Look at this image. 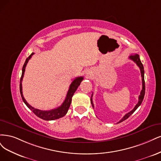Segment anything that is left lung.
<instances>
[{
	"instance_id": "obj_1",
	"label": "left lung",
	"mask_w": 161,
	"mask_h": 161,
	"mask_svg": "<svg viewBox=\"0 0 161 161\" xmlns=\"http://www.w3.org/2000/svg\"><path fill=\"white\" fill-rule=\"evenodd\" d=\"M129 59H130L131 60H132L134 62H135V63L136 64V65L139 67L140 69H141V77H142V90L141 92V94H140L139 97H138V102L137 103V104L135 106V107H134L133 108V110H131L130 112H129L128 113H127L126 114H125V116H124L121 120L119 121L118 123H120L123 121H124L125 120H126V119L130 116H131L132 114L135 112V110H136V109L141 106V104L142 102V100L144 99V94H145V82H144V67H143V65L141 63V59H140V58H139V55L138 54H134V55H131L129 56ZM93 95V94H92ZM92 97H91V103L92 105L93 106V108H94V103H93V101H92Z\"/></svg>"
}]
</instances>
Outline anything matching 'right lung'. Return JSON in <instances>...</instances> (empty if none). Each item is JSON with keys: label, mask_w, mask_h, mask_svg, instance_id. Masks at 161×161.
Listing matches in <instances>:
<instances>
[{"label": "right lung", "mask_w": 161, "mask_h": 161, "mask_svg": "<svg viewBox=\"0 0 161 161\" xmlns=\"http://www.w3.org/2000/svg\"><path fill=\"white\" fill-rule=\"evenodd\" d=\"M33 54H34V53H32L27 59H26V61L23 66L22 75H21V77H20V95H21L23 101L24 102L26 106H27L36 116H38L39 118H41V119H43V120H56V119H59L60 118L64 117L67 114V111H68V109H69L71 103L72 96H74V94L77 90V87H78L80 85L81 81L84 80V77H83L82 76L77 77L73 81L71 82V84L69 86V90L67 93V96H66L64 102H63V103H62V104L59 107L55 109H53V110H46V111L41 110H38V109L34 108L33 107L29 105L27 103V102L25 100V99L23 97V91H22L23 90H22V81H23V78L24 74H25V67L28 63L29 60L31 58V57Z\"/></svg>", "instance_id": "add662e5"}]
</instances>
